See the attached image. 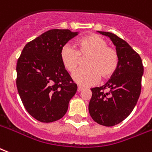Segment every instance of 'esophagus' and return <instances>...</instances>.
I'll use <instances>...</instances> for the list:
<instances>
[{"instance_id":"esophagus-1","label":"esophagus","mask_w":152,"mask_h":152,"mask_svg":"<svg viewBox=\"0 0 152 152\" xmlns=\"http://www.w3.org/2000/svg\"><path fill=\"white\" fill-rule=\"evenodd\" d=\"M83 90H84V88L81 87V86H79V87H78V88H77V91H78L79 93L82 92Z\"/></svg>"}]
</instances>
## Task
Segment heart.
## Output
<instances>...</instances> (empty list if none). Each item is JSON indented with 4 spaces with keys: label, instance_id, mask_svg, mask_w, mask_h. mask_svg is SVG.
<instances>
[{
    "label": "heart",
    "instance_id": "1",
    "mask_svg": "<svg viewBox=\"0 0 152 152\" xmlns=\"http://www.w3.org/2000/svg\"><path fill=\"white\" fill-rule=\"evenodd\" d=\"M76 50L70 45L61 48L59 57L64 69L69 73L75 72L81 59L88 56L85 67L73 75L74 81L81 86L96 85L102 77L107 80L116 72L119 64L118 54L114 48L107 46V42L97 34H88L76 42Z\"/></svg>",
    "mask_w": 152,
    "mask_h": 152
}]
</instances>
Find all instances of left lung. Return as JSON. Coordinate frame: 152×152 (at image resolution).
I'll return each instance as SVG.
<instances>
[{"label": "left lung", "instance_id": "8db88e82", "mask_svg": "<svg viewBox=\"0 0 152 152\" xmlns=\"http://www.w3.org/2000/svg\"><path fill=\"white\" fill-rule=\"evenodd\" d=\"M108 36L116 47L119 64L116 72L101 87L91 88L88 111L98 124L113 126L132 112L141 93L143 74L142 59L126 42L110 32L98 31ZM107 89V92L104 90Z\"/></svg>", "mask_w": 152, "mask_h": 152}]
</instances>
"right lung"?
Segmentation results:
<instances>
[{"instance_id":"obj_1","label":"right lung","mask_w":152,"mask_h":152,"mask_svg":"<svg viewBox=\"0 0 152 152\" xmlns=\"http://www.w3.org/2000/svg\"><path fill=\"white\" fill-rule=\"evenodd\" d=\"M78 34L53 29L25 46L17 63V88L24 107L36 120L52 122L64 116L77 91L59 57L61 48Z\"/></svg>"}]
</instances>
